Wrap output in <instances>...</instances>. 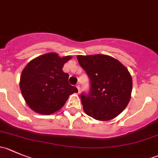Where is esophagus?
<instances>
[{"label": "esophagus", "instance_id": "1", "mask_svg": "<svg viewBox=\"0 0 158 158\" xmlns=\"http://www.w3.org/2000/svg\"><path fill=\"white\" fill-rule=\"evenodd\" d=\"M76 88L78 89V92H80V91H81V89H80V85H79V84H78V85H76Z\"/></svg>", "mask_w": 158, "mask_h": 158}]
</instances>
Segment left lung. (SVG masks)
Returning <instances> with one entry per match:
<instances>
[{
  "label": "left lung",
  "mask_w": 158,
  "mask_h": 158,
  "mask_svg": "<svg viewBox=\"0 0 158 158\" xmlns=\"http://www.w3.org/2000/svg\"><path fill=\"white\" fill-rule=\"evenodd\" d=\"M77 59L90 80L89 92L81 95L85 114L99 121L115 118L131 98L132 79L128 70L118 60L103 54L78 56Z\"/></svg>",
  "instance_id": "8db88e82"
}]
</instances>
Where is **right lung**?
<instances>
[{
    "instance_id": "obj_1",
    "label": "right lung",
    "mask_w": 158,
    "mask_h": 158,
    "mask_svg": "<svg viewBox=\"0 0 158 158\" xmlns=\"http://www.w3.org/2000/svg\"><path fill=\"white\" fill-rule=\"evenodd\" d=\"M70 56L63 58L49 52L31 60L21 73L20 88L28 106L36 112L51 114L64 106L71 94L78 92L63 71Z\"/></svg>"
}]
</instances>
